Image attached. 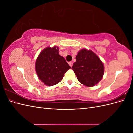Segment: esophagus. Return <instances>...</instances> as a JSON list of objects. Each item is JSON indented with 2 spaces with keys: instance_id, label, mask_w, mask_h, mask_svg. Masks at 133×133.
I'll return each instance as SVG.
<instances>
[{
  "instance_id": "1",
  "label": "esophagus",
  "mask_w": 133,
  "mask_h": 133,
  "mask_svg": "<svg viewBox=\"0 0 133 133\" xmlns=\"http://www.w3.org/2000/svg\"><path fill=\"white\" fill-rule=\"evenodd\" d=\"M73 62H69V65L70 66V67H72V66H73Z\"/></svg>"
}]
</instances>
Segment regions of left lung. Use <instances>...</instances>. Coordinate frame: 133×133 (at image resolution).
I'll use <instances>...</instances> for the list:
<instances>
[{
  "instance_id": "left-lung-1",
  "label": "left lung",
  "mask_w": 133,
  "mask_h": 133,
  "mask_svg": "<svg viewBox=\"0 0 133 133\" xmlns=\"http://www.w3.org/2000/svg\"><path fill=\"white\" fill-rule=\"evenodd\" d=\"M75 58L71 69L78 81L88 87L96 85L104 73V64L98 56L91 50L83 48L78 51Z\"/></svg>"
}]
</instances>
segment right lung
<instances>
[{"instance_id": "1", "label": "right lung", "mask_w": 133, "mask_h": 133, "mask_svg": "<svg viewBox=\"0 0 133 133\" xmlns=\"http://www.w3.org/2000/svg\"><path fill=\"white\" fill-rule=\"evenodd\" d=\"M57 46L44 49L36 59L35 68L38 77L47 86H53L63 79L64 74L71 67L59 54Z\"/></svg>"}]
</instances>
